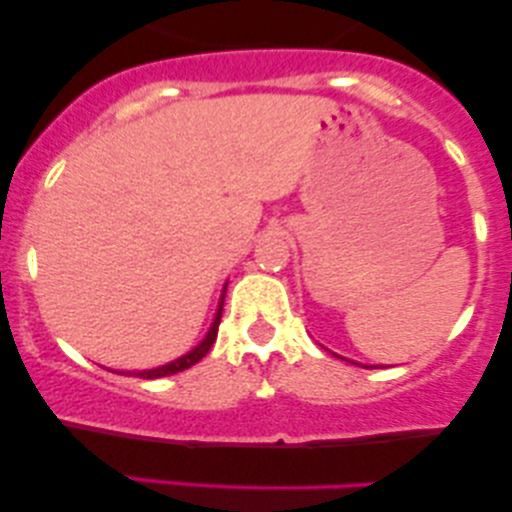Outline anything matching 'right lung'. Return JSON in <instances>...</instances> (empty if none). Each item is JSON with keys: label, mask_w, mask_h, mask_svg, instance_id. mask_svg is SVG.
Segmentation results:
<instances>
[{"label": "right lung", "mask_w": 512, "mask_h": 512, "mask_svg": "<svg viewBox=\"0 0 512 512\" xmlns=\"http://www.w3.org/2000/svg\"><path fill=\"white\" fill-rule=\"evenodd\" d=\"M223 296H226V291H223ZM221 310H223V301H221V305H219V310H216V317H214V322H211V330H209V334H207V337H204V342H202V344L195 346V349L190 351V354H185V356L175 358L173 363H166V366H161V368L137 370V373H127V375H139V378H149V380H154V378H163V375H173V373H180V370H185V368L195 366L197 361H202V358L207 356V351L211 349V344L216 342V334H219V322H221Z\"/></svg>", "instance_id": "obj_1"}]
</instances>
